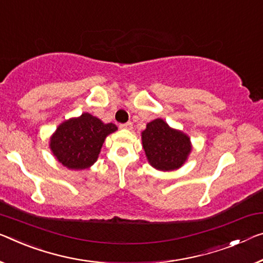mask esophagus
<instances>
[{
	"label": "esophagus",
	"instance_id": "1",
	"mask_svg": "<svg viewBox=\"0 0 263 263\" xmlns=\"http://www.w3.org/2000/svg\"><path fill=\"white\" fill-rule=\"evenodd\" d=\"M120 128H121V129H132V128H133V124H132V122L121 123V124H120Z\"/></svg>",
	"mask_w": 263,
	"mask_h": 263
}]
</instances>
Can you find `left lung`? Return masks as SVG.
<instances>
[{
	"instance_id": "1",
	"label": "left lung",
	"mask_w": 263,
	"mask_h": 263,
	"mask_svg": "<svg viewBox=\"0 0 263 263\" xmlns=\"http://www.w3.org/2000/svg\"><path fill=\"white\" fill-rule=\"evenodd\" d=\"M142 144L149 163L160 171L180 168L192 151L191 140L163 120L156 119L142 133Z\"/></svg>"
}]
</instances>
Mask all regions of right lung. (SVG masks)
Instances as JSON below:
<instances>
[{
  "mask_svg": "<svg viewBox=\"0 0 263 263\" xmlns=\"http://www.w3.org/2000/svg\"><path fill=\"white\" fill-rule=\"evenodd\" d=\"M116 129L114 123L104 124L84 112L78 119L60 124L50 140V148L64 167L86 169L98 160L104 139Z\"/></svg>",
  "mask_w": 263,
  "mask_h": 263,
  "instance_id": "1",
  "label": "right lung"
}]
</instances>
